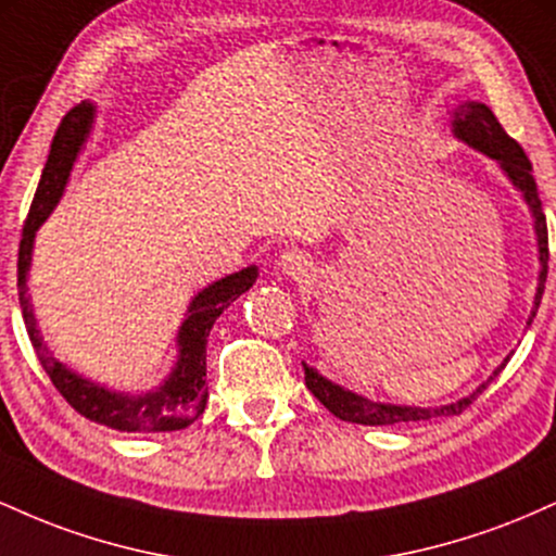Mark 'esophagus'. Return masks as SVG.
Returning <instances> with one entry per match:
<instances>
[{
    "mask_svg": "<svg viewBox=\"0 0 556 556\" xmlns=\"http://www.w3.org/2000/svg\"><path fill=\"white\" fill-rule=\"evenodd\" d=\"M277 269L282 271L287 279H303V277H308V271H311V258L305 256L303 251H287L279 256Z\"/></svg>",
    "mask_w": 556,
    "mask_h": 556,
    "instance_id": "34e87169",
    "label": "esophagus"
}]
</instances>
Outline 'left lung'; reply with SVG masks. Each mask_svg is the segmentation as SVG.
Listing matches in <instances>:
<instances>
[{
    "label": "left lung",
    "mask_w": 556,
    "mask_h": 556,
    "mask_svg": "<svg viewBox=\"0 0 556 556\" xmlns=\"http://www.w3.org/2000/svg\"><path fill=\"white\" fill-rule=\"evenodd\" d=\"M452 136H455L460 143L476 149L478 154L494 159L500 164L513 188L518 190L526 201L528 212L533 216V235H535V251H539V285H535V298L531 316H528L526 327H531L535 311H539L541 295H544L546 285V269H548V235H546V216L541 212V198L539 188H535L533 180V167L528 162L526 151L515 143L513 138L504 132L500 119L494 117V112L489 110L481 101H460V104L452 106ZM509 355L502 361V366L494 368V374L489 376L486 381H481L473 392L465 394V397L446 402V405H433V407H420V405H394V402H379L368 400L363 394L353 392V389H344L342 384H334V381L327 379L321 371H316L314 366L303 363L305 368V387L314 392V397L321 402L324 407L337 416L340 420H348V424H363V426H394V424H413V420H431L439 416H460L465 407L473 402L478 394L483 392L491 384L496 374L507 366Z\"/></svg>",
    "instance_id": "left-lung-1"
}]
</instances>
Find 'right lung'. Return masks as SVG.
<instances>
[{
	"mask_svg": "<svg viewBox=\"0 0 556 556\" xmlns=\"http://www.w3.org/2000/svg\"><path fill=\"white\" fill-rule=\"evenodd\" d=\"M96 119V104L83 101L65 114L60 130L52 140L47 167L41 172V182L30 203L28 219L23 227L21 253H17V295H21L23 321L28 329L30 344H34L43 371L49 374L56 392L65 397L80 416L96 420L114 431H136V433H162L180 431L201 416L208 400L206 387V344L208 334L222 311L248 292L258 279V266H245V269L227 274L216 279L203 290H198L190 300L185 318L177 329V361L172 371L164 376L162 384L146 392H125L101 381L88 379L73 368L65 366L43 342L41 329H38L34 303L28 298V271L34 261L36 232L49 214L54 212L56 203L65 195V188L73 175L75 162H78L83 146H86Z\"/></svg>",
	"mask_w": 556,
	"mask_h": 556,
	"instance_id": "1",
	"label": "right lung"
}]
</instances>
